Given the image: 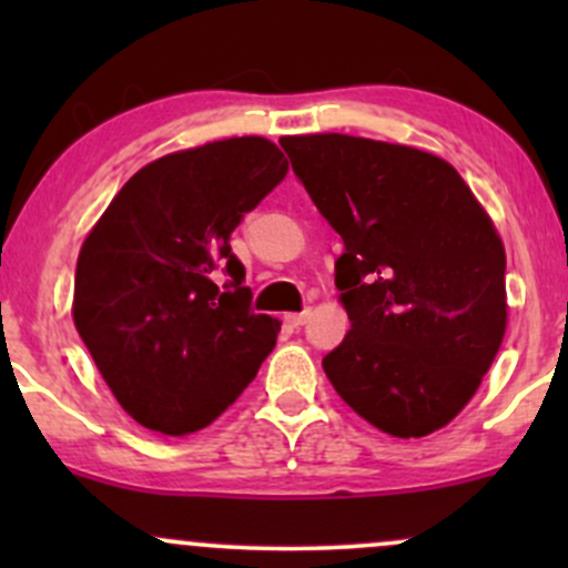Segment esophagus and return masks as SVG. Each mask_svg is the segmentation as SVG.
Instances as JSON below:
<instances>
[{"instance_id": "1", "label": "esophagus", "mask_w": 568, "mask_h": 568, "mask_svg": "<svg viewBox=\"0 0 568 568\" xmlns=\"http://www.w3.org/2000/svg\"><path fill=\"white\" fill-rule=\"evenodd\" d=\"M310 315H312V310H310V306H306V310H302V312H293V315H285V323H288L291 328H302V325L310 321Z\"/></svg>"}]
</instances>
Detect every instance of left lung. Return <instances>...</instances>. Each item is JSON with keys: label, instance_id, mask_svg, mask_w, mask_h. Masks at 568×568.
Here are the masks:
<instances>
[{"label": "left lung", "instance_id": "8db88e82", "mask_svg": "<svg viewBox=\"0 0 568 568\" xmlns=\"http://www.w3.org/2000/svg\"><path fill=\"white\" fill-rule=\"evenodd\" d=\"M344 240L336 288L349 334L323 357L352 410L395 438L454 419L507 325L505 247L462 175L435 154L355 135L280 141Z\"/></svg>", "mask_w": 568, "mask_h": 568}]
</instances>
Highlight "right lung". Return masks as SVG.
Here are the masks:
<instances>
[{"label": "right lung", "instance_id": "right-lung-1", "mask_svg": "<svg viewBox=\"0 0 568 568\" xmlns=\"http://www.w3.org/2000/svg\"><path fill=\"white\" fill-rule=\"evenodd\" d=\"M285 173L283 152L258 135L168 154L120 189L84 240L74 325L146 429L179 438L207 427L275 347L280 323L251 310L230 237Z\"/></svg>", "mask_w": 568, "mask_h": 568}]
</instances>
